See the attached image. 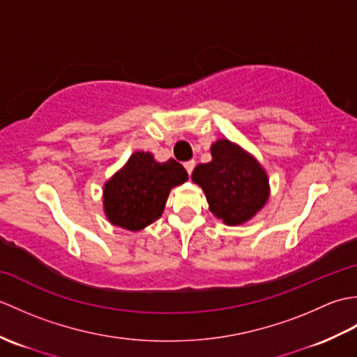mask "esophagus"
<instances>
[{"mask_svg":"<svg viewBox=\"0 0 357 357\" xmlns=\"http://www.w3.org/2000/svg\"><path fill=\"white\" fill-rule=\"evenodd\" d=\"M195 165H196V162L193 161H187V162H184V167H185V170H187V173L188 174H192V172H193V169H195Z\"/></svg>","mask_w":357,"mask_h":357,"instance_id":"obj_1","label":"esophagus"}]
</instances>
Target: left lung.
Here are the masks:
<instances>
[{"label": "left lung", "mask_w": 357, "mask_h": 357, "mask_svg": "<svg viewBox=\"0 0 357 357\" xmlns=\"http://www.w3.org/2000/svg\"><path fill=\"white\" fill-rule=\"evenodd\" d=\"M211 161L196 165L192 181L206 193L208 208L225 225H242L264 208L270 196L268 174L239 144L218 139Z\"/></svg>", "instance_id": "1"}]
</instances>
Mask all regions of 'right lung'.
<instances>
[{
	"label": "right lung",
	"instance_id": "add662e5",
	"mask_svg": "<svg viewBox=\"0 0 357 357\" xmlns=\"http://www.w3.org/2000/svg\"><path fill=\"white\" fill-rule=\"evenodd\" d=\"M188 179L174 159L158 162L150 151H135L127 162L104 183L102 208L115 227L139 231L161 218L173 187Z\"/></svg>",
	"mask_w": 357,
	"mask_h": 357
}]
</instances>
